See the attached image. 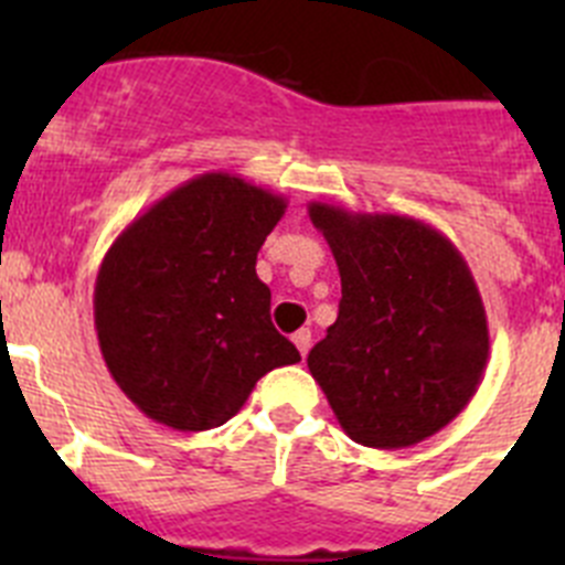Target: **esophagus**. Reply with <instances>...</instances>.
I'll list each match as a JSON object with an SVG mask.
<instances>
[{
	"label": "esophagus",
	"mask_w": 565,
	"mask_h": 565,
	"mask_svg": "<svg viewBox=\"0 0 565 565\" xmlns=\"http://www.w3.org/2000/svg\"><path fill=\"white\" fill-rule=\"evenodd\" d=\"M291 339H294V344H297V351L302 353V356H306L308 348H311V331H308V328H302V331L294 333Z\"/></svg>",
	"instance_id": "esophagus-1"
}]
</instances>
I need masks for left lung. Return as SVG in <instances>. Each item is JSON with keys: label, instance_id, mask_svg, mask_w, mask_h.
Here are the masks:
<instances>
[{"label": "left lung", "instance_id": "left-lung-1", "mask_svg": "<svg viewBox=\"0 0 565 565\" xmlns=\"http://www.w3.org/2000/svg\"><path fill=\"white\" fill-rule=\"evenodd\" d=\"M342 277L339 317L308 371L342 430L402 450L444 430L476 396L489 359L481 294L450 239L407 214L308 203Z\"/></svg>", "mask_w": 565, "mask_h": 565}]
</instances>
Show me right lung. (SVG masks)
Returning <instances> with one entry per match:
<instances>
[{"label":"right lung","mask_w":565,"mask_h":565,"mask_svg":"<svg viewBox=\"0 0 565 565\" xmlns=\"http://www.w3.org/2000/svg\"><path fill=\"white\" fill-rule=\"evenodd\" d=\"M288 201L237 174L181 183L124 228L96 277L109 376L147 418L181 433L221 427L299 351L271 326L257 252Z\"/></svg>","instance_id":"right-lung-1"}]
</instances>
